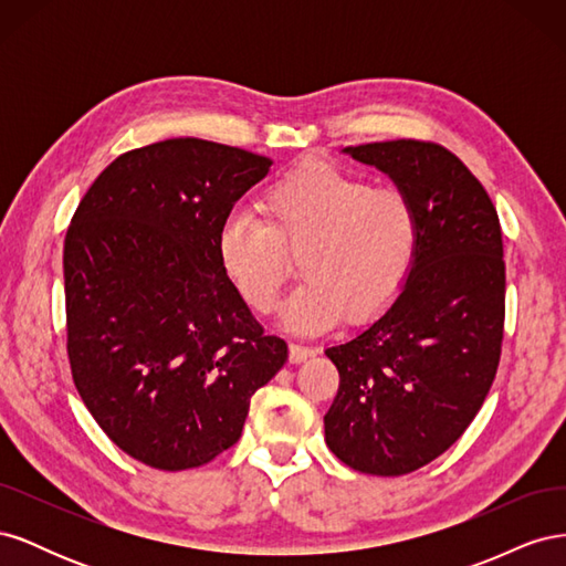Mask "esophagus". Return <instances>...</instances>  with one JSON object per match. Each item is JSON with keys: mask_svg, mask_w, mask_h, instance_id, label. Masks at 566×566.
Masks as SVG:
<instances>
[{"mask_svg": "<svg viewBox=\"0 0 566 566\" xmlns=\"http://www.w3.org/2000/svg\"><path fill=\"white\" fill-rule=\"evenodd\" d=\"M314 354H316L314 347L300 345V342H290V364H302V361H306V358L314 356Z\"/></svg>", "mask_w": 566, "mask_h": 566, "instance_id": "1", "label": "esophagus"}]
</instances>
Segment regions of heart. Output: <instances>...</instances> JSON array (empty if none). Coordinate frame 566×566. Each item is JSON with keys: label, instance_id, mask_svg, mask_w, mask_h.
<instances>
[{"label": "heart", "instance_id": "b5f03b06", "mask_svg": "<svg viewBox=\"0 0 566 566\" xmlns=\"http://www.w3.org/2000/svg\"><path fill=\"white\" fill-rule=\"evenodd\" d=\"M266 221L250 210L227 217L219 260L256 312H271L302 254L304 283L283 306L295 333L331 328L342 310L364 318L397 297L413 266L420 219L399 188L373 186L331 160L306 158L273 181L262 198Z\"/></svg>", "mask_w": 566, "mask_h": 566}]
</instances>
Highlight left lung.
Returning a JSON list of instances; mask_svg holds the SVG:
<instances>
[{
    "label": "left lung",
    "instance_id": "1",
    "mask_svg": "<svg viewBox=\"0 0 566 566\" xmlns=\"http://www.w3.org/2000/svg\"><path fill=\"white\" fill-rule=\"evenodd\" d=\"M345 153L413 200L420 241L387 310L325 349L339 373L325 443L358 472L399 476L451 449L491 389L505 321L503 233L484 186L443 146L399 139Z\"/></svg>",
    "mask_w": 566,
    "mask_h": 566
}]
</instances>
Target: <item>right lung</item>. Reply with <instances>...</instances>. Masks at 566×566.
<instances>
[{
	"instance_id": "1",
	"label": "right lung",
	"mask_w": 566,
	"mask_h": 566,
	"mask_svg": "<svg viewBox=\"0 0 566 566\" xmlns=\"http://www.w3.org/2000/svg\"><path fill=\"white\" fill-rule=\"evenodd\" d=\"M273 163L167 139L115 158L63 245L67 358L115 447L156 470L200 468L241 439L252 394L287 361L219 260L235 200Z\"/></svg>"
}]
</instances>
